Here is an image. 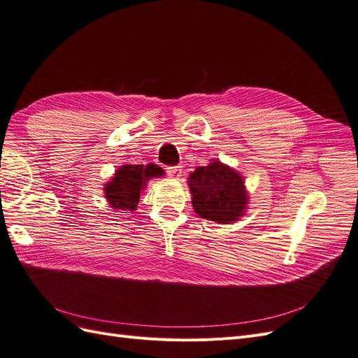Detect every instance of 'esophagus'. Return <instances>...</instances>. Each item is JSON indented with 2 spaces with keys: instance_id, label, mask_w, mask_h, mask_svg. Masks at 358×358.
<instances>
[{
  "instance_id": "esophagus-1",
  "label": "esophagus",
  "mask_w": 358,
  "mask_h": 358,
  "mask_svg": "<svg viewBox=\"0 0 358 358\" xmlns=\"http://www.w3.org/2000/svg\"><path fill=\"white\" fill-rule=\"evenodd\" d=\"M167 175L170 178L179 179L182 176V167L180 166H175V167H167Z\"/></svg>"
}]
</instances>
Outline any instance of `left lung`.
<instances>
[{"label":"left lung","mask_w":358,"mask_h":358,"mask_svg":"<svg viewBox=\"0 0 358 358\" xmlns=\"http://www.w3.org/2000/svg\"><path fill=\"white\" fill-rule=\"evenodd\" d=\"M192 208L200 218L218 224L239 221L249 206L245 178L220 159L197 167L188 178Z\"/></svg>","instance_id":"left-lung-1"}]
</instances>
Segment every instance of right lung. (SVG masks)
<instances>
[{
	"label": "right lung",
	"mask_w": 358,
	"mask_h": 358,
	"mask_svg": "<svg viewBox=\"0 0 358 358\" xmlns=\"http://www.w3.org/2000/svg\"><path fill=\"white\" fill-rule=\"evenodd\" d=\"M164 173L157 164L119 166L109 182L104 183V197L110 208L117 212H134L148 182L152 178H162Z\"/></svg>",
	"instance_id": "1"
}]
</instances>
